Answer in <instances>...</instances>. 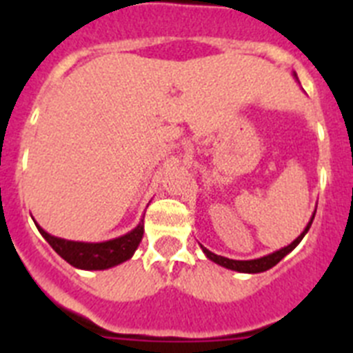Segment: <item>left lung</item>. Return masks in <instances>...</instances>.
Returning <instances> with one entry per match:
<instances>
[{"label":"left lung","instance_id":"1","mask_svg":"<svg viewBox=\"0 0 353 353\" xmlns=\"http://www.w3.org/2000/svg\"><path fill=\"white\" fill-rule=\"evenodd\" d=\"M293 77L297 79V74L293 72ZM316 212V210H314ZM314 219V214L311 215L310 223H307V226L304 228V232L301 233V235L297 236V239L293 240L292 244H288L286 248H281L279 251H274L270 252V254H267V256H261V258H256V260H230V258H224V256H219V254H214L212 251H208L207 248H203L201 245V249H203L205 256L208 258V260H212L214 263L221 265V267H224V269H230V270H235V272H244V274H258V272H265V270L272 269L274 265H277L279 261L283 260V258L288 254V252H292L293 249L297 248L299 244H301V240L304 239V235L307 233V230L311 228V223H313Z\"/></svg>","mask_w":353,"mask_h":353}]
</instances>
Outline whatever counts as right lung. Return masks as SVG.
I'll return each instance as SVG.
<instances>
[{
    "mask_svg": "<svg viewBox=\"0 0 353 353\" xmlns=\"http://www.w3.org/2000/svg\"><path fill=\"white\" fill-rule=\"evenodd\" d=\"M35 224L43 239L49 242V245L67 263L81 270H105L130 260L134 251L138 249L139 242H141L143 233H145V224H143L141 219L134 230L113 240H105V242H76V240H67L51 235L42 226H39V223Z\"/></svg>",
    "mask_w": 353,
    "mask_h": 353,
    "instance_id": "obj_1",
    "label": "right lung"
}]
</instances>
